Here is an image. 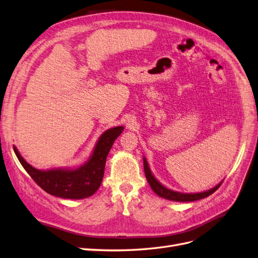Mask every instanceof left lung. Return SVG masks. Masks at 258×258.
<instances>
[{"mask_svg":"<svg viewBox=\"0 0 258 258\" xmlns=\"http://www.w3.org/2000/svg\"><path fill=\"white\" fill-rule=\"evenodd\" d=\"M144 160V170H145V174H146V178L148 180L149 185L151 187V189L156 192L159 197L164 198L166 200L170 201H176V202H192V201H197L200 200V199H204L209 196H211L213 192L219 188V186L222 185L223 181L218 182L215 187H213L207 191H202V192H195V194H186V192H179V191H175V190H171L166 188L165 186L162 185V183L156 178L150 170L148 162H147L146 158H143Z\"/></svg>","mask_w":258,"mask_h":258,"instance_id":"obj_1","label":"left lung"}]
</instances>
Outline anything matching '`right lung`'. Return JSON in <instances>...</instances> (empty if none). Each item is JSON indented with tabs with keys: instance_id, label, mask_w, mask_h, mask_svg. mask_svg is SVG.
Instances as JSON below:
<instances>
[{
	"instance_id": "add662e5",
	"label": "right lung",
	"mask_w": 258,
	"mask_h": 258,
	"mask_svg": "<svg viewBox=\"0 0 258 258\" xmlns=\"http://www.w3.org/2000/svg\"><path fill=\"white\" fill-rule=\"evenodd\" d=\"M123 131L122 125L105 131L95 144L90 158L77 167L38 170L21 157L16 146H14V151L27 173L47 194L62 199L80 200L93 196L100 187L108 153Z\"/></svg>"
}]
</instances>
